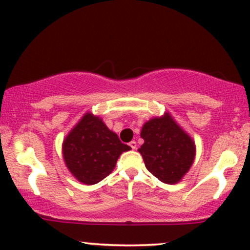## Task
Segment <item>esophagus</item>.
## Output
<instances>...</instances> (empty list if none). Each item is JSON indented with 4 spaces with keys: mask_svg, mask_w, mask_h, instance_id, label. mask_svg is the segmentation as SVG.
<instances>
[{
    "mask_svg": "<svg viewBox=\"0 0 250 250\" xmlns=\"http://www.w3.org/2000/svg\"><path fill=\"white\" fill-rule=\"evenodd\" d=\"M129 145H130V147L132 148V150H136V148H137V144H136L135 141H131L130 143H129Z\"/></svg>",
    "mask_w": 250,
    "mask_h": 250,
    "instance_id": "esophagus-1",
    "label": "esophagus"
}]
</instances>
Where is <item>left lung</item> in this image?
I'll list each match as a JSON object with an SVG mask.
<instances>
[{"label": "left lung", "mask_w": 250, "mask_h": 250, "mask_svg": "<svg viewBox=\"0 0 250 250\" xmlns=\"http://www.w3.org/2000/svg\"><path fill=\"white\" fill-rule=\"evenodd\" d=\"M144 143L138 148L145 167L151 174L167 185L183 179L192 166L196 145L168 112L150 119L142 127Z\"/></svg>", "instance_id": "left-lung-1"}]
</instances>
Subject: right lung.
I'll return each instance as SVG.
<instances>
[{
  "instance_id": "right-lung-1",
  "label": "right lung",
  "mask_w": 250,
  "mask_h": 250,
  "mask_svg": "<svg viewBox=\"0 0 250 250\" xmlns=\"http://www.w3.org/2000/svg\"><path fill=\"white\" fill-rule=\"evenodd\" d=\"M100 116L85 113L62 143L65 166L84 185H96L115 168L123 152L130 150Z\"/></svg>"
}]
</instances>
